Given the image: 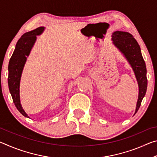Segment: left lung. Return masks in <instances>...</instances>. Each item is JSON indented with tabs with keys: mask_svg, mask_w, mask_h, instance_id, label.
<instances>
[{
	"mask_svg": "<svg viewBox=\"0 0 157 157\" xmlns=\"http://www.w3.org/2000/svg\"><path fill=\"white\" fill-rule=\"evenodd\" d=\"M111 37L113 44L129 62L136 78L139 85V98L134 113L136 114L147 91V70L145 61L143 58L139 45L132 34L127 32L116 31L112 33Z\"/></svg>",
	"mask_w": 157,
	"mask_h": 157,
	"instance_id": "obj_1",
	"label": "left lung"
}]
</instances>
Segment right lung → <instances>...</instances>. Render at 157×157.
<instances>
[{
  "instance_id": "right-lung-1",
  "label": "right lung",
  "mask_w": 157,
  "mask_h": 157,
  "mask_svg": "<svg viewBox=\"0 0 157 157\" xmlns=\"http://www.w3.org/2000/svg\"><path fill=\"white\" fill-rule=\"evenodd\" d=\"M45 27H39L23 34L18 39L8 66V86L16 107L23 116L30 118L22 107L20 100V82L27 57L36 41V36L41 35Z\"/></svg>"
}]
</instances>
